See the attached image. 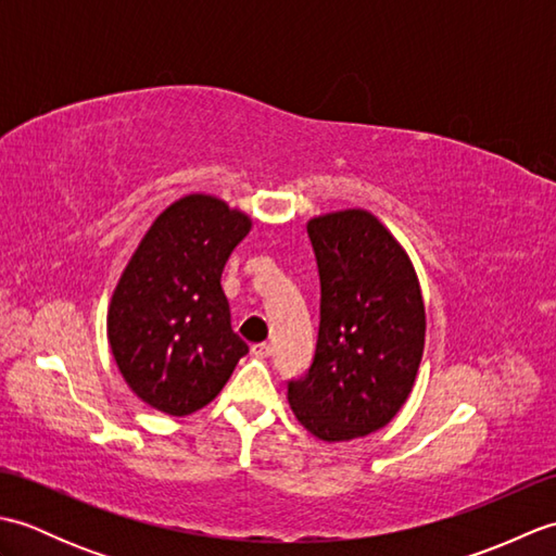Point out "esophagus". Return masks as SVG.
Masks as SVG:
<instances>
[{"label": "esophagus", "mask_w": 556, "mask_h": 556, "mask_svg": "<svg viewBox=\"0 0 556 556\" xmlns=\"http://www.w3.org/2000/svg\"><path fill=\"white\" fill-rule=\"evenodd\" d=\"M251 353L255 358H269L271 356V344H267V341H263V344H253Z\"/></svg>", "instance_id": "obj_1"}]
</instances>
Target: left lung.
<instances>
[{
	"label": "left lung",
	"instance_id": "8db88e82",
	"mask_svg": "<svg viewBox=\"0 0 556 556\" xmlns=\"http://www.w3.org/2000/svg\"><path fill=\"white\" fill-rule=\"evenodd\" d=\"M320 277L311 368L287 382L305 430L325 442L365 437L408 399L425 346V305L404 248L370 212L308 222Z\"/></svg>",
	"mask_w": 556,
	"mask_h": 556
}]
</instances>
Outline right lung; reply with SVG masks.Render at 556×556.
<instances>
[{
	"label": "right lung",
	"mask_w": 556,
	"mask_h": 556,
	"mask_svg": "<svg viewBox=\"0 0 556 556\" xmlns=\"http://www.w3.org/2000/svg\"><path fill=\"white\" fill-rule=\"evenodd\" d=\"M248 231L243 212L186 195L155 219L124 269L110 305V346L126 384L152 408L188 416L207 406L248 353L219 285Z\"/></svg>",
	"instance_id": "1"
}]
</instances>
